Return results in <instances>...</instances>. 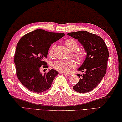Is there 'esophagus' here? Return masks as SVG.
Here are the masks:
<instances>
[{"label":"esophagus","instance_id":"obj_1","mask_svg":"<svg viewBox=\"0 0 122 122\" xmlns=\"http://www.w3.org/2000/svg\"><path fill=\"white\" fill-rule=\"evenodd\" d=\"M61 74H62L64 76H69V73H62V72H61Z\"/></svg>","mask_w":122,"mask_h":122}]
</instances>
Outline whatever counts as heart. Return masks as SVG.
Masks as SVG:
<instances>
[{
  "label": "heart",
  "mask_w": 122,
  "mask_h": 122,
  "mask_svg": "<svg viewBox=\"0 0 122 122\" xmlns=\"http://www.w3.org/2000/svg\"><path fill=\"white\" fill-rule=\"evenodd\" d=\"M65 44L70 50L72 52H74L77 50L79 48V45L77 41L73 39H69L65 41ZM54 46H52L49 50V53L50 56L53 54ZM75 56L79 61H83L85 56L86 52L84 50H77L75 52ZM76 65L73 61H68L63 60H60L54 62L53 64V68L62 73H68L70 70L74 68Z\"/></svg>",
  "instance_id": "b5f03b06"
}]
</instances>
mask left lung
<instances>
[{"label": "left lung", "mask_w": 122, "mask_h": 122, "mask_svg": "<svg viewBox=\"0 0 122 122\" xmlns=\"http://www.w3.org/2000/svg\"><path fill=\"white\" fill-rule=\"evenodd\" d=\"M68 35L78 40L86 53L77 69L84 74H77L80 79L73 89L79 93L89 92L97 86L105 75L109 56L107 45L102 38L86 31L70 32Z\"/></svg>", "instance_id": "obj_1"}]
</instances>
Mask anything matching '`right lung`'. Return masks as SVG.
Segmentation results:
<instances>
[{
    "instance_id": "obj_1",
    "label": "right lung",
    "mask_w": 122,
    "mask_h": 122,
    "mask_svg": "<svg viewBox=\"0 0 122 122\" xmlns=\"http://www.w3.org/2000/svg\"><path fill=\"white\" fill-rule=\"evenodd\" d=\"M63 36V33L37 29L23 36L18 42L14 59L17 76L30 91L42 93L50 88L58 72L51 69L43 75L40 69L48 68L44 60L49 49L51 44Z\"/></svg>"
}]
</instances>
